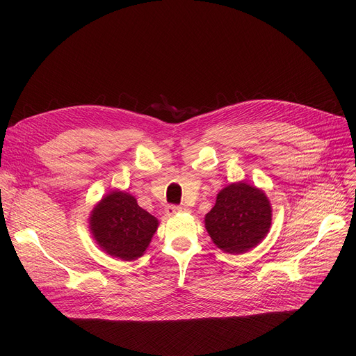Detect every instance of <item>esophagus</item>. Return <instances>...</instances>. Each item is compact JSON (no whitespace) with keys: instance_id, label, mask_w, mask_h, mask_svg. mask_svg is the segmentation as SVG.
Listing matches in <instances>:
<instances>
[{"instance_id":"obj_1","label":"esophagus","mask_w":356,"mask_h":356,"mask_svg":"<svg viewBox=\"0 0 356 356\" xmlns=\"http://www.w3.org/2000/svg\"><path fill=\"white\" fill-rule=\"evenodd\" d=\"M188 209H186V207H183V204H168V207L165 208V212L167 215H176V213H183Z\"/></svg>"}]
</instances>
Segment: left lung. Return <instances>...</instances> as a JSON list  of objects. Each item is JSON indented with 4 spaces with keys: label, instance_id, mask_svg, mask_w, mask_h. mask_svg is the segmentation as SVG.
<instances>
[{
    "label": "left lung",
    "instance_id": "8db88e82",
    "mask_svg": "<svg viewBox=\"0 0 356 356\" xmlns=\"http://www.w3.org/2000/svg\"><path fill=\"white\" fill-rule=\"evenodd\" d=\"M271 216L266 193L239 181L218 193L215 207L204 216V227L218 248L229 254H244L268 234Z\"/></svg>",
    "mask_w": 356,
    "mask_h": 356
}]
</instances>
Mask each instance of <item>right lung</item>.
<instances>
[{
  "instance_id": "obj_1",
  "label": "right lung",
  "mask_w": 356,
  "mask_h": 356,
  "mask_svg": "<svg viewBox=\"0 0 356 356\" xmlns=\"http://www.w3.org/2000/svg\"><path fill=\"white\" fill-rule=\"evenodd\" d=\"M159 227V220L138 207L125 192H111L89 216V228L102 251L122 261L141 257Z\"/></svg>"
}]
</instances>
